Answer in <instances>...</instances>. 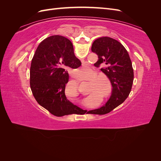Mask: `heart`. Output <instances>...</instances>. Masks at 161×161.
<instances>
[{
    "label": "heart",
    "mask_w": 161,
    "mask_h": 161,
    "mask_svg": "<svg viewBox=\"0 0 161 161\" xmlns=\"http://www.w3.org/2000/svg\"><path fill=\"white\" fill-rule=\"evenodd\" d=\"M87 69H82V72L86 71ZM97 73L95 71L91 72L87 76V79L90 80L89 82V94L91 95L88 99L85 100V104L89 103L92 95H103L104 98H108L111 93L110 82L108 78L102 76H97Z\"/></svg>",
    "instance_id": "heart-1"
}]
</instances>
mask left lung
<instances>
[{
  "instance_id": "8db88e82",
  "label": "left lung",
  "mask_w": 161,
  "mask_h": 161,
  "mask_svg": "<svg viewBox=\"0 0 161 161\" xmlns=\"http://www.w3.org/2000/svg\"><path fill=\"white\" fill-rule=\"evenodd\" d=\"M91 50L98 56L94 64L97 67L105 65L101 70L107 75L113 87L109 99L99 109L88 111L91 114L104 115L109 113L128 98L132 86L134 70L128 52L120 42L109 37L97 39Z\"/></svg>"
}]
</instances>
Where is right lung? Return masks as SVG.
<instances>
[{
    "label": "right lung",
    "instance_id": "1",
    "mask_svg": "<svg viewBox=\"0 0 161 161\" xmlns=\"http://www.w3.org/2000/svg\"><path fill=\"white\" fill-rule=\"evenodd\" d=\"M81 66L72 42L61 36L43 40L36 50L30 67V86L37 103L52 115H82L83 110L67 99L65 86L70 69Z\"/></svg>",
    "mask_w": 161,
    "mask_h": 161
}]
</instances>
